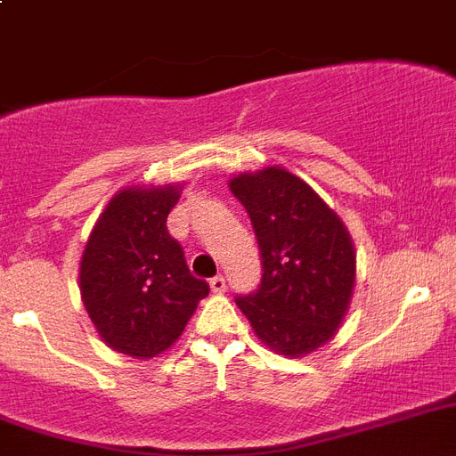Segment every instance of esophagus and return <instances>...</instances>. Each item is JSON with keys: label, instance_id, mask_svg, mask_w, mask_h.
I'll use <instances>...</instances> for the list:
<instances>
[{"label": "esophagus", "instance_id": "1", "mask_svg": "<svg viewBox=\"0 0 456 456\" xmlns=\"http://www.w3.org/2000/svg\"><path fill=\"white\" fill-rule=\"evenodd\" d=\"M209 288H212L214 293H225V276L216 274L214 279H209Z\"/></svg>", "mask_w": 456, "mask_h": 456}]
</instances>
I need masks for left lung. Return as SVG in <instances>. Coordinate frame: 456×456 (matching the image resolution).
<instances>
[{"label": "left lung", "instance_id": "left-lung-1", "mask_svg": "<svg viewBox=\"0 0 456 456\" xmlns=\"http://www.w3.org/2000/svg\"><path fill=\"white\" fill-rule=\"evenodd\" d=\"M231 191L247 209L263 279L237 306L279 355L302 357L328 344L355 288V247L346 225L297 175L272 166L240 173Z\"/></svg>", "mask_w": 456, "mask_h": 456}]
</instances>
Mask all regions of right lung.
<instances>
[{
    "label": "right lung",
    "instance_id": "obj_1",
    "mask_svg": "<svg viewBox=\"0 0 456 456\" xmlns=\"http://www.w3.org/2000/svg\"><path fill=\"white\" fill-rule=\"evenodd\" d=\"M182 186H126L101 212L80 260V295L96 332L117 353L150 360L180 339L208 281L170 237Z\"/></svg>",
    "mask_w": 456,
    "mask_h": 456
}]
</instances>
